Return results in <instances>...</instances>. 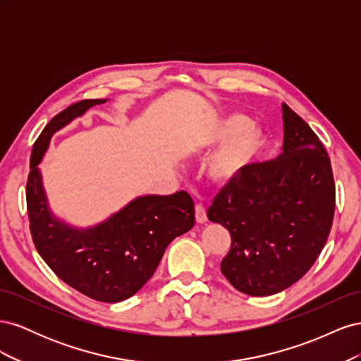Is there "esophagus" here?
<instances>
[{
    "label": "esophagus",
    "instance_id": "1",
    "mask_svg": "<svg viewBox=\"0 0 361 361\" xmlns=\"http://www.w3.org/2000/svg\"><path fill=\"white\" fill-rule=\"evenodd\" d=\"M206 220H207L206 207L202 203L195 204V221H197V223H204Z\"/></svg>",
    "mask_w": 361,
    "mask_h": 361
}]
</instances>
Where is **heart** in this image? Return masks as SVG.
Wrapping results in <instances>:
<instances>
[{"instance_id": "1", "label": "heart", "mask_w": 361, "mask_h": 361, "mask_svg": "<svg viewBox=\"0 0 361 361\" xmlns=\"http://www.w3.org/2000/svg\"><path fill=\"white\" fill-rule=\"evenodd\" d=\"M247 118L235 116L228 118L218 133V138L224 140L235 135L241 128V133L233 140V143L216 155L206 169V176L216 187H228L235 183L247 170L248 164L255 159L259 150L264 146V134L255 125H247Z\"/></svg>"}]
</instances>
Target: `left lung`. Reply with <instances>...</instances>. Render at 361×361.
<instances>
[{
	"mask_svg": "<svg viewBox=\"0 0 361 361\" xmlns=\"http://www.w3.org/2000/svg\"><path fill=\"white\" fill-rule=\"evenodd\" d=\"M283 122V154L248 164L207 209V218L232 236L221 272L235 289L253 297L285 290L312 268L336 209L331 162L319 137L286 104Z\"/></svg>",
	"mask_w": 361,
	"mask_h": 361,
	"instance_id": "left-lung-1",
	"label": "left lung"
}]
</instances>
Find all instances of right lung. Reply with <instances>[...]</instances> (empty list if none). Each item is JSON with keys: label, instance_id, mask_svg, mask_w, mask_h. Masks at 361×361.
<instances>
[{"label": "right lung", "instance_id": "1", "mask_svg": "<svg viewBox=\"0 0 361 361\" xmlns=\"http://www.w3.org/2000/svg\"><path fill=\"white\" fill-rule=\"evenodd\" d=\"M105 101H80L49 120L32 146L25 191L31 238L47 265L85 297L118 302L145 286L167 245L188 232L195 220L194 202L187 191L138 197L110 220L87 231L52 218L37 164L56 130Z\"/></svg>", "mask_w": 361, "mask_h": 361}]
</instances>
